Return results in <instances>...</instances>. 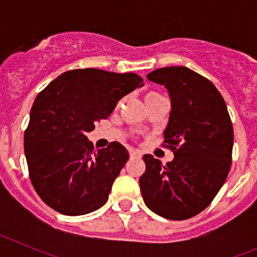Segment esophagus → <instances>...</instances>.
Listing matches in <instances>:
<instances>
[{
  "label": "esophagus",
  "instance_id": "1",
  "mask_svg": "<svg viewBox=\"0 0 257 257\" xmlns=\"http://www.w3.org/2000/svg\"><path fill=\"white\" fill-rule=\"evenodd\" d=\"M130 157L131 158H140V157H142V153H140L139 151H131Z\"/></svg>",
  "mask_w": 257,
  "mask_h": 257
}]
</instances>
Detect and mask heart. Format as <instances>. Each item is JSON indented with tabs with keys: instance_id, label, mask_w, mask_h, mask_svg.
I'll return each mask as SVG.
<instances>
[{
	"instance_id": "b5f03b06",
	"label": "heart",
	"mask_w": 257,
	"mask_h": 257,
	"mask_svg": "<svg viewBox=\"0 0 257 257\" xmlns=\"http://www.w3.org/2000/svg\"><path fill=\"white\" fill-rule=\"evenodd\" d=\"M157 95H160V94H157V92H148V94H147V96H145V99H149V97L157 96Z\"/></svg>"
}]
</instances>
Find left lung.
<instances>
[{
  "instance_id": "obj_1",
  "label": "left lung",
  "mask_w": 257,
  "mask_h": 257,
  "mask_svg": "<svg viewBox=\"0 0 257 257\" xmlns=\"http://www.w3.org/2000/svg\"><path fill=\"white\" fill-rule=\"evenodd\" d=\"M147 78L169 92L171 112L163 138L174 160L162 165L145 154L140 190L157 215L189 219L205 210L225 183L234 138L230 117L215 85L189 68H160Z\"/></svg>"
}]
</instances>
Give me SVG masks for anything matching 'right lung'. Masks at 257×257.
<instances>
[{"label":"right lung","mask_w":257,"mask_h":257,"mask_svg":"<svg viewBox=\"0 0 257 257\" xmlns=\"http://www.w3.org/2000/svg\"><path fill=\"white\" fill-rule=\"evenodd\" d=\"M143 85L135 73L86 68L60 74L37 95L24 153L32 184L47 206L78 216L105 205L128 152L117 142L95 151L86 134Z\"/></svg>","instance_id":"right-lung-1"}]
</instances>
